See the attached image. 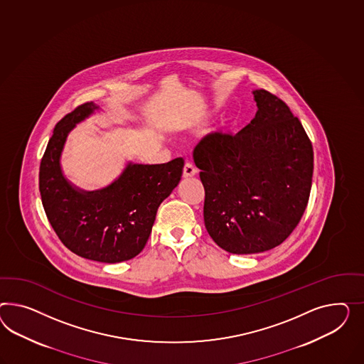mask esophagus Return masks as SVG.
<instances>
[{"label":"esophagus","instance_id":"esophagus-1","mask_svg":"<svg viewBox=\"0 0 364 364\" xmlns=\"http://www.w3.org/2000/svg\"><path fill=\"white\" fill-rule=\"evenodd\" d=\"M196 173V168L193 167V164H192V163L187 161V163H186V166L183 168V177H186V178H188V177H193Z\"/></svg>","mask_w":364,"mask_h":364}]
</instances>
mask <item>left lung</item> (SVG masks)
Returning <instances> with one entry per match:
<instances>
[{
    "mask_svg": "<svg viewBox=\"0 0 364 364\" xmlns=\"http://www.w3.org/2000/svg\"><path fill=\"white\" fill-rule=\"evenodd\" d=\"M253 95L258 111L246 127L208 135L193 152L208 233L233 255L266 252L290 236L314 172V151L299 119L269 91Z\"/></svg>",
    "mask_w": 364,
    "mask_h": 364,
    "instance_id": "1",
    "label": "left lung"
}]
</instances>
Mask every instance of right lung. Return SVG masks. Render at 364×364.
I'll return each instance as SVG.
<instances>
[{
    "label": "right lung",
    "mask_w": 364,
    "mask_h": 364,
    "mask_svg": "<svg viewBox=\"0 0 364 364\" xmlns=\"http://www.w3.org/2000/svg\"><path fill=\"white\" fill-rule=\"evenodd\" d=\"M99 107L85 103L60 119L41 160L40 192L50 224L63 245L78 256L115 264L143 250L157 209L177 187L184 160L134 164L107 187L85 191L71 184L60 167L70 132Z\"/></svg>",
    "instance_id": "1"
}]
</instances>
